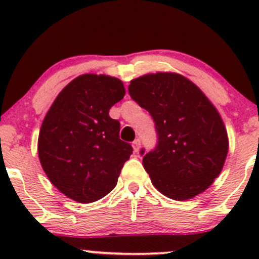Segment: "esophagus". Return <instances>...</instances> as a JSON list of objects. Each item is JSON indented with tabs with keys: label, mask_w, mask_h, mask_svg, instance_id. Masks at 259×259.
<instances>
[{
	"label": "esophagus",
	"mask_w": 259,
	"mask_h": 259,
	"mask_svg": "<svg viewBox=\"0 0 259 259\" xmlns=\"http://www.w3.org/2000/svg\"><path fill=\"white\" fill-rule=\"evenodd\" d=\"M132 145H133L134 151H135V152H138V151L140 150V146H141V141H140V139H136Z\"/></svg>",
	"instance_id": "34e87169"
}]
</instances>
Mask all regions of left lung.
I'll use <instances>...</instances> for the list:
<instances>
[{
  "label": "left lung",
  "instance_id": "left-lung-1",
  "mask_svg": "<svg viewBox=\"0 0 259 259\" xmlns=\"http://www.w3.org/2000/svg\"><path fill=\"white\" fill-rule=\"evenodd\" d=\"M129 94L156 123L158 145L142 158L153 186L177 201L206 191L229 150L227 127L214 105L191 80L173 72L133 79Z\"/></svg>",
  "mask_w": 259,
  "mask_h": 259
}]
</instances>
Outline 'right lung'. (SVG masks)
Listing matches in <instances>:
<instances>
[{
	"mask_svg": "<svg viewBox=\"0 0 259 259\" xmlns=\"http://www.w3.org/2000/svg\"><path fill=\"white\" fill-rule=\"evenodd\" d=\"M124 95L118 78L82 74L59 92L45 115L38 159L52 185L70 200L91 203L117 185L133 147L119 139L120 124L109 109Z\"/></svg>",
	"mask_w": 259,
	"mask_h": 259,
	"instance_id": "1",
	"label": "right lung"
}]
</instances>
